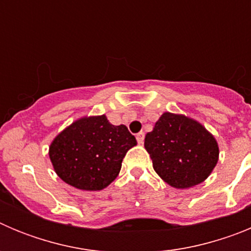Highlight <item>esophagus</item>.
Listing matches in <instances>:
<instances>
[{"label":"esophagus","instance_id":"esophagus-1","mask_svg":"<svg viewBox=\"0 0 251 251\" xmlns=\"http://www.w3.org/2000/svg\"><path fill=\"white\" fill-rule=\"evenodd\" d=\"M137 141H138V143H143V141H145V132H139L137 133Z\"/></svg>","mask_w":251,"mask_h":251}]
</instances>
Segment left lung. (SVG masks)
<instances>
[{"label":"left lung","mask_w":251,"mask_h":251,"mask_svg":"<svg viewBox=\"0 0 251 251\" xmlns=\"http://www.w3.org/2000/svg\"><path fill=\"white\" fill-rule=\"evenodd\" d=\"M145 147L158 176L176 188L205 181L219 158L212 134L194 119L168 112L147 133Z\"/></svg>","instance_id":"left-lung-1"}]
</instances>
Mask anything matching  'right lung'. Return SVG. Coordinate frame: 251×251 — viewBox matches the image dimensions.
I'll return each mask as SVG.
<instances>
[{"label": "right lung", "mask_w": 251, "mask_h": 251, "mask_svg": "<svg viewBox=\"0 0 251 251\" xmlns=\"http://www.w3.org/2000/svg\"><path fill=\"white\" fill-rule=\"evenodd\" d=\"M136 145L126 126H113L99 115L79 119L64 129L51 143L49 156L64 182L98 191L114 181L126 153Z\"/></svg>", "instance_id": "add662e5"}]
</instances>
